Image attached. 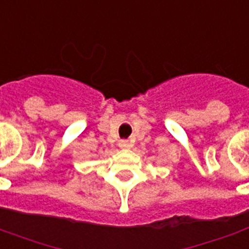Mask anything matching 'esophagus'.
I'll use <instances>...</instances> for the list:
<instances>
[{"label":"esophagus","instance_id":"obj_1","mask_svg":"<svg viewBox=\"0 0 249 249\" xmlns=\"http://www.w3.org/2000/svg\"><path fill=\"white\" fill-rule=\"evenodd\" d=\"M118 145H119V148H121V149L131 148V142L128 140H121L118 142Z\"/></svg>","mask_w":249,"mask_h":249}]
</instances>
